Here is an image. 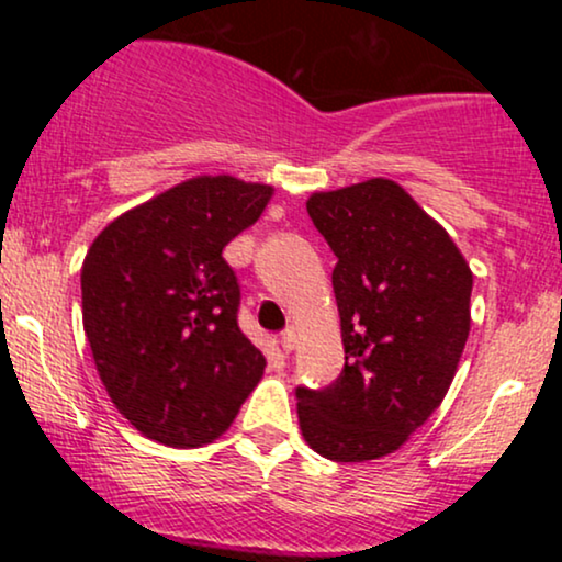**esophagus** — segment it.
<instances>
[{
    "label": "esophagus",
    "instance_id": "34e87169",
    "mask_svg": "<svg viewBox=\"0 0 562 562\" xmlns=\"http://www.w3.org/2000/svg\"><path fill=\"white\" fill-rule=\"evenodd\" d=\"M295 344H299V335H295V327H288V330L280 335V348L285 353H290L295 348Z\"/></svg>",
    "mask_w": 562,
    "mask_h": 562
}]
</instances>
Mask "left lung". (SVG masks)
<instances>
[{"instance_id":"left-lung-1","label":"left lung","mask_w":562,"mask_h":562,"mask_svg":"<svg viewBox=\"0 0 562 562\" xmlns=\"http://www.w3.org/2000/svg\"><path fill=\"white\" fill-rule=\"evenodd\" d=\"M306 211L338 256L346 364L325 391H295L301 434L327 460H378L447 396L470 333L473 272L449 232L391 179L312 192Z\"/></svg>"}]
</instances>
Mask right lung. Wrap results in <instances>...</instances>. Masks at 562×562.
<instances>
[{
    "label": "right lung",
    "instance_id": "obj_1",
    "mask_svg": "<svg viewBox=\"0 0 562 562\" xmlns=\"http://www.w3.org/2000/svg\"><path fill=\"white\" fill-rule=\"evenodd\" d=\"M272 184L203 173L134 205L89 245L81 314L97 375L142 436L216 441L267 359L237 327L240 288L222 250L259 222Z\"/></svg>",
    "mask_w": 562,
    "mask_h": 562
}]
</instances>
